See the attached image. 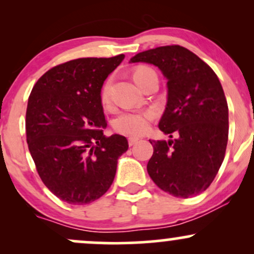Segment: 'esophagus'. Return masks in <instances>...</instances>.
<instances>
[{
    "label": "esophagus",
    "instance_id": "esophagus-1",
    "mask_svg": "<svg viewBox=\"0 0 254 254\" xmlns=\"http://www.w3.org/2000/svg\"><path fill=\"white\" fill-rule=\"evenodd\" d=\"M127 142H129V145H135L137 142H138V138H136V137H130V138L127 139Z\"/></svg>",
    "mask_w": 254,
    "mask_h": 254
}]
</instances>
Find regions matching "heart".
<instances>
[{
	"mask_svg": "<svg viewBox=\"0 0 254 254\" xmlns=\"http://www.w3.org/2000/svg\"><path fill=\"white\" fill-rule=\"evenodd\" d=\"M153 71L149 68H138L133 72V80L138 84L147 72ZM111 92V81H105L100 90V100L103 105H109ZM153 119V112L150 111H129L123 112L113 121V129L122 135L139 136L144 133L149 127L150 121Z\"/></svg>",
	"mask_w": 254,
	"mask_h": 254,
	"instance_id": "heart-1",
	"label": "heart"
}]
</instances>
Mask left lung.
I'll return each instance as SVG.
<instances>
[{"label": "left lung", "instance_id": "obj_1", "mask_svg": "<svg viewBox=\"0 0 254 254\" xmlns=\"http://www.w3.org/2000/svg\"><path fill=\"white\" fill-rule=\"evenodd\" d=\"M131 63L156 65L167 78V105L159 127L177 138L151 141L147 165L153 182L174 197L202 193L216 177L228 142V105L220 80L197 55L180 45L139 52Z\"/></svg>", "mask_w": 254, "mask_h": 254}]
</instances>
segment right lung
I'll return each mask as SVG.
<instances>
[{
	"instance_id": "1",
	"label": "right lung",
	"mask_w": 254,
	"mask_h": 254,
	"mask_svg": "<svg viewBox=\"0 0 254 254\" xmlns=\"http://www.w3.org/2000/svg\"><path fill=\"white\" fill-rule=\"evenodd\" d=\"M77 58L58 64L32 89L26 138L38 174L63 202L83 205L110 189L118 157L129 148L124 136L106 137L100 90L124 60Z\"/></svg>"
}]
</instances>
